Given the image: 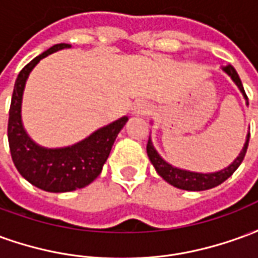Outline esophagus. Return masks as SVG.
<instances>
[{"label": "esophagus", "mask_w": 258, "mask_h": 258, "mask_svg": "<svg viewBox=\"0 0 258 258\" xmlns=\"http://www.w3.org/2000/svg\"><path fill=\"white\" fill-rule=\"evenodd\" d=\"M151 112L152 107L146 102H138L133 107V114H137V116H146V114H151Z\"/></svg>", "instance_id": "obj_1"}]
</instances>
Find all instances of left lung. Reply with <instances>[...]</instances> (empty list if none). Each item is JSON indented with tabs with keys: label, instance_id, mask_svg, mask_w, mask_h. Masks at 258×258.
<instances>
[{
	"label": "left lung",
	"instance_id": "obj_1",
	"mask_svg": "<svg viewBox=\"0 0 258 258\" xmlns=\"http://www.w3.org/2000/svg\"><path fill=\"white\" fill-rule=\"evenodd\" d=\"M222 70L233 80V83L238 85V88L240 90V92L243 94V96L247 99V95L244 92L243 84L240 81V77L239 74L236 73V70L233 69V66L231 64H227V66H222ZM249 140L250 134H247V140H246V144H244L243 149L240 152L235 162L229 166V167L224 168L221 171H217V173L211 174H200V173H192V171H185V170H179V168L173 167L171 164H168L163 160L162 157L159 156V153L155 151V148L152 145L151 140L148 141V145H146V152H148V156H149V160L153 164V167L156 168L157 174L162 177L164 181H167L168 184H171L175 188H179V189L185 190H206L211 189L217 185L222 184L225 179H228L231 175H232L236 168L240 166V163L243 162L244 155H246V151H247V146H249Z\"/></svg>",
	"mask_w": 258,
	"mask_h": 258
}]
</instances>
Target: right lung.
I'll list each match as a JSON object with an SVG mask.
<instances>
[{"mask_svg": "<svg viewBox=\"0 0 258 258\" xmlns=\"http://www.w3.org/2000/svg\"><path fill=\"white\" fill-rule=\"evenodd\" d=\"M63 48H70V45L56 44L20 70L9 107L8 142L12 162L23 178L47 192H70L91 184L101 174L116 137L128 120V117L118 118L95 131L87 140L62 149H45L27 137L20 118L26 80L42 58Z\"/></svg>", "mask_w": 258, "mask_h": 258, "instance_id": "obj_1", "label": "right lung"}]
</instances>
